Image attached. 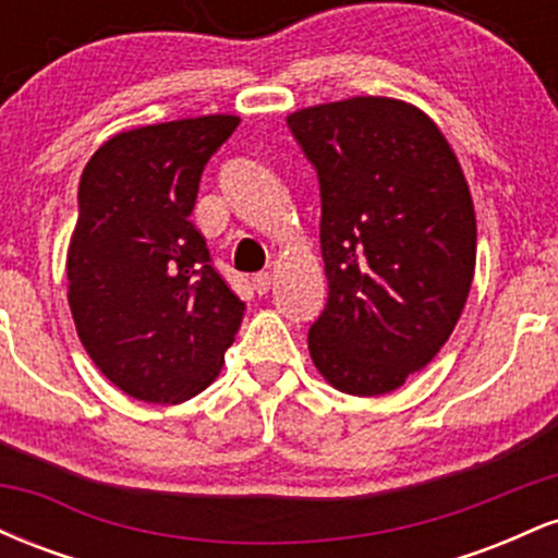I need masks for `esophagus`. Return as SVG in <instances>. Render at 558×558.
<instances>
[{"label":"esophagus","mask_w":558,"mask_h":558,"mask_svg":"<svg viewBox=\"0 0 558 558\" xmlns=\"http://www.w3.org/2000/svg\"><path fill=\"white\" fill-rule=\"evenodd\" d=\"M270 288H272V275H270V272L254 275V291H257L259 296H265V293H270Z\"/></svg>","instance_id":"34e87169"}]
</instances>
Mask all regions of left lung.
Returning <instances> with one entry per match:
<instances>
[{
  "label": "left lung",
  "mask_w": 558,
  "mask_h": 558,
  "mask_svg": "<svg viewBox=\"0 0 558 558\" xmlns=\"http://www.w3.org/2000/svg\"><path fill=\"white\" fill-rule=\"evenodd\" d=\"M317 170L328 304L310 330L317 373L383 396L427 367L470 296L477 220L444 131L417 105L349 96L288 114Z\"/></svg>",
  "instance_id": "8db88e82"
}]
</instances>
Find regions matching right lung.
<instances>
[{"label":"right lung","instance_id":"1","mask_svg":"<svg viewBox=\"0 0 558 558\" xmlns=\"http://www.w3.org/2000/svg\"><path fill=\"white\" fill-rule=\"evenodd\" d=\"M239 123L202 114L133 128L83 168L68 304L92 362L138 401L194 399L239 332L243 301L189 220L204 165Z\"/></svg>","mask_w":558,"mask_h":558}]
</instances>
